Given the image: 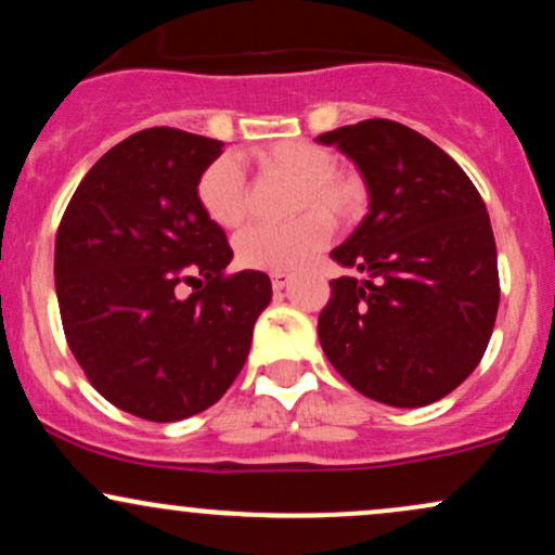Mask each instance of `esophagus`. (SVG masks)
<instances>
[{
  "mask_svg": "<svg viewBox=\"0 0 555 555\" xmlns=\"http://www.w3.org/2000/svg\"><path fill=\"white\" fill-rule=\"evenodd\" d=\"M286 284H289V273H273V276H271L273 292H282Z\"/></svg>",
  "mask_w": 555,
  "mask_h": 555,
  "instance_id": "34e87169",
  "label": "esophagus"
}]
</instances>
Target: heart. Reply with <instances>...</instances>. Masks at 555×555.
Masks as SVG:
<instances>
[{"mask_svg":"<svg viewBox=\"0 0 555 555\" xmlns=\"http://www.w3.org/2000/svg\"><path fill=\"white\" fill-rule=\"evenodd\" d=\"M256 167L263 175L286 177L297 184L292 211L308 210L286 224H253L234 240V253L245 269L295 271L315 256L328 240V222L347 224L358 219L365 203L362 184L347 171L334 169L336 156L310 140H279L258 149ZM197 203L216 227L232 229L245 219V171L232 156H219L197 177Z\"/></svg>","mask_w":555,"mask_h":555,"instance_id":"obj_1","label":"heart"}]
</instances>
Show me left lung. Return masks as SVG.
<instances>
[{
    "label": "left lung",
    "mask_w": 555,
    "mask_h": 555,
    "mask_svg": "<svg viewBox=\"0 0 555 555\" xmlns=\"http://www.w3.org/2000/svg\"><path fill=\"white\" fill-rule=\"evenodd\" d=\"M358 164L371 211L331 250L360 276L331 279L318 339L349 386L391 406L443 399L486 354L499 260L480 193L460 164L391 119L318 135Z\"/></svg>",
    "instance_id": "8db88e82"
}]
</instances>
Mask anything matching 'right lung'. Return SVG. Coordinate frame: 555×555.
Listing matches in <instances>:
<instances>
[{"mask_svg":"<svg viewBox=\"0 0 555 555\" xmlns=\"http://www.w3.org/2000/svg\"><path fill=\"white\" fill-rule=\"evenodd\" d=\"M221 140L151 127L82 177L54 245L62 326L95 391L130 415L175 423L216 404L271 302L263 271L227 273L224 229L197 203ZM196 289L179 297V286Z\"/></svg>","mask_w":555,"mask_h":555,"instance_id":"right-lung-1","label":"right lung"}]
</instances>
